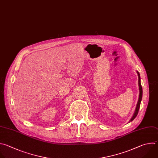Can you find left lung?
<instances>
[{"mask_svg": "<svg viewBox=\"0 0 158 158\" xmlns=\"http://www.w3.org/2000/svg\"><path fill=\"white\" fill-rule=\"evenodd\" d=\"M138 73V78H139V80H138V85H139V99H138V103H137V105H136V110H135V111L134 113V114L133 116H132V118H131L130 121H132L137 116L138 113V111H139V107H140V104H141V100H142V97H143V89H142V86H141V78H140V75L139 73L138 72H137Z\"/></svg>", "mask_w": 158, "mask_h": 158, "instance_id": "1", "label": "left lung"}]
</instances>
